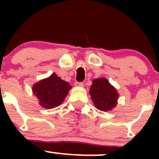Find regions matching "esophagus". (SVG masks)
I'll return each mask as SVG.
<instances>
[{"mask_svg": "<svg viewBox=\"0 0 159 159\" xmlns=\"http://www.w3.org/2000/svg\"><path fill=\"white\" fill-rule=\"evenodd\" d=\"M75 85L76 87H84V83L83 82H78V81H75Z\"/></svg>", "mask_w": 159, "mask_h": 159, "instance_id": "esophagus-1", "label": "esophagus"}]
</instances>
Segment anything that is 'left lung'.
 Here are the masks:
<instances>
[{
    "label": "left lung",
    "instance_id": "obj_1",
    "mask_svg": "<svg viewBox=\"0 0 159 159\" xmlns=\"http://www.w3.org/2000/svg\"><path fill=\"white\" fill-rule=\"evenodd\" d=\"M89 93L98 109L107 111L116 106L118 94L116 89L105 78L94 80Z\"/></svg>",
    "mask_w": 159,
    "mask_h": 159
}]
</instances>
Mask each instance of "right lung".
I'll return each instance as SVG.
<instances>
[{
  "instance_id": "add662e5",
  "label": "right lung",
  "mask_w": 159,
  "mask_h": 159,
  "mask_svg": "<svg viewBox=\"0 0 159 159\" xmlns=\"http://www.w3.org/2000/svg\"><path fill=\"white\" fill-rule=\"evenodd\" d=\"M70 88L67 81L54 73L49 78L34 84L32 90L39 100L40 105L49 109L57 107L64 102Z\"/></svg>"
}]
</instances>
